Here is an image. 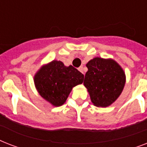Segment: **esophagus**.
<instances>
[{"mask_svg":"<svg viewBox=\"0 0 147 147\" xmlns=\"http://www.w3.org/2000/svg\"><path fill=\"white\" fill-rule=\"evenodd\" d=\"M78 70L82 72V74H84V68H83V66H80L79 68H78Z\"/></svg>","mask_w":147,"mask_h":147,"instance_id":"34e87169","label":"esophagus"}]
</instances>
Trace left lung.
Returning <instances> with one entry per match:
<instances>
[{
  "label": "left lung",
  "instance_id": "8db88e82",
  "mask_svg": "<svg viewBox=\"0 0 147 147\" xmlns=\"http://www.w3.org/2000/svg\"><path fill=\"white\" fill-rule=\"evenodd\" d=\"M84 85L92 102L97 107L109 106L118 98L126 82L121 65L111 59L94 58L86 64Z\"/></svg>",
  "mask_w": 147,
  "mask_h": 147
}]
</instances>
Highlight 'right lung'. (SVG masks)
<instances>
[{"mask_svg": "<svg viewBox=\"0 0 147 147\" xmlns=\"http://www.w3.org/2000/svg\"><path fill=\"white\" fill-rule=\"evenodd\" d=\"M34 84L39 94L55 107L66 101L72 88L83 82L84 75L72 65L53 60L42 65L34 76Z\"/></svg>", "mask_w": 147, "mask_h": 147, "instance_id": "add662e5", "label": "right lung"}]
</instances>
